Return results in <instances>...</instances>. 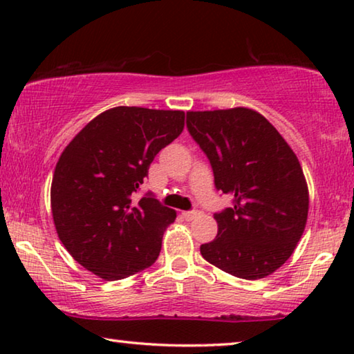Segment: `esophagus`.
I'll list each match as a JSON object with an SVG mask.
<instances>
[{"label": "esophagus", "instance_id": "esophagus-1", "mask_svg": "<svg viewBox=\"0 0 354 354\" xmlns=\"http://www.w3.org/2000/svg\"><path fill=\"white\" fill-rule=\"evenodd\" d=\"M200 215H201L200 211H185V212H183V217L185 220H194L196 217H200Z\"/></svg>", "mask_w": 354, "mask_h": 354}]
</instances>
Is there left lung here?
Here are the masks:
<instances>
[{
    "instance_id": "left-lung-1",
    "label": "left lung",
    "mask_w": 354,
    "mask_h": 354,
    "mask_svg": "<svg viewBox=\"0 0 354 354\" xmlns=\"http://www.w3.org/2000/svg\"><path fill=\"white\" fill-rule=\"evenodd\" d=\"M187 129L211 162L215 187L232 196V207L214 214L217 237L201 245V256L232 277H268L289 259L308 220V184L295 153L247 107L187 112Z\"/></svg>"
}]
</instances>
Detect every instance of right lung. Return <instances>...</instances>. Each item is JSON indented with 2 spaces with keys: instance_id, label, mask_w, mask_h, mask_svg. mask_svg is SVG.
<instances>
[{
  "instance_id": "1",
  "label": "right lung",
  "mask_w": 354,
  "mask_h": 354,
  "mask_svg": "<svg viewBox=\"0 0 354 354\" xmlns=\"http://www.w3.org/2000/svg\"><path fill=\"white\" fill-rule=\"evenodd\" d=\"M183 111L118 106L87 123L64 149L51 183L57 236L73 259L117 281L153 266L176 218L151 192L133 195L160 149L184 129Z\"/></svg>"
}]
</instances>
